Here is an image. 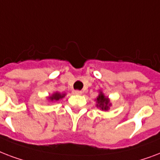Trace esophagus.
Masks as SVG:
<instances>
[{"instance_id":"34e87169","label":"esophagus","mask_w":160,"mask_h":160,"mask_svg":"<svg viewBox=\"0 0 160 160\" xmlns=\"http://www.w3.org/2000/svg\"><path fill=\"white\" fill-rule=\"evenodd\" d=\"M73 93L76 94V95H82V92L76 90V91H73Z\"/></svg>"}]
</instances>
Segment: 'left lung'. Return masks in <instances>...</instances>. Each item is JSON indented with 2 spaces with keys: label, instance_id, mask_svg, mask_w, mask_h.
<instances>
[{
  "label": "left lung",
  "instance_id": "left-lung-1",
  "mask_svg": "<svg viewBox=\"0 0 160 160\" xmlns=\"http://www.w3.org/2000/svg\"><path fill=\"white\" fill-rule=\"evenodd\" d=\"M95 101H96V107L102 111H108L112 106L108 97L105 96L102 90H98V96L97 98H95Z\"/></svg>",
  "mask_w": 160,
  "mask_h": 160
}]
</instances>
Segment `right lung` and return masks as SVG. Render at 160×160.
I'll use <instances>...</instances> for the list:
<instances>
[{
	"instance_id": "right-lung-1",
	"label": "right lung",
	"mask_w": 160,
	"mask_h": 160,
	"mask_svg": "<svg viewBox=\"0 0 160 160\" xmlns=\"http://www.w3.org/2000/svg\"><path fill=\"white\" fill-rule=\"evenodd\" d=\"M66 96V93H61L59 92H54L52 95L47 97V99H48V102H58V100L62 99L63 98Z\"/></svg>"
}]
</instances>
